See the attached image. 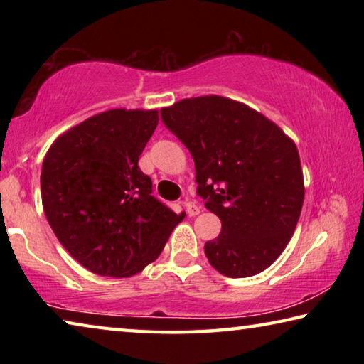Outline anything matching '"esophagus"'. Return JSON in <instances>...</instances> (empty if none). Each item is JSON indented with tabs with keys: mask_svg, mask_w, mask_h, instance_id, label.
Listing matches in <instances>:
<instances>
[{
	"mask_svg": "<svg viewBox=\"0 0 364 364\" xmlns=\"http://www.w3.org/2000/svg\"><path fill=\"white\" fill-rule=\"evenodd\" d=\"M184 208H186V213L189 215V217H196V215L200 213V207L196 204V202L189 200V199H184Z\"/></svg>",
	"mask_w": 364,
	"mask_h": 364,
	"instance_id": "34e87169",
	"label": "esophagus"
}]
</instances>
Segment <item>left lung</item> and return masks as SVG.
Listing matches in <instances>:
<instances>
[{
  "label": "left lung",
  "mask_w": 364,
  "mask_h": 364,
  "mask_svg": "<svg viewBox=\"0 0 364 364\" xmlns=\"http://www.w3.org/2000/svg\"><path fill=\"white\" fill-rule=\"evenodd\" d=\"M160 115L193 156L197 194L221 221L220 236L205 242L208 262L228 278L267 269L291 241L304 205L294 141L223 96L183 100Z\"/></svg>",
  "instance_id": "8db88e82"
}]
</instances>
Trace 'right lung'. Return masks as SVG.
I'll list each match as a JSON object with an SVG mask.
<instances>
[{
	"mask_svg": "<svg viewBox=\"0 0 364 364\" xmlns=\"http://www.w3.org/2000/svg\"><path fill=\"white\" fill-rule=\"evenodd\" d=\"M157 110L112 109L54 141L41 167V200L65 250L100 276L128 278L152 263L184 218L152 196L138 167Z\"/></svg>",
	"mask_w": 364,
	"mask_h": 364,
	"instance_id": "1",
	"label": "right lung"
}]
</instances>
